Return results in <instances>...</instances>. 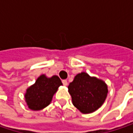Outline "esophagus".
I'll return each instance as SVG.
<instances>
[{"label": "esophagus", "mask_w": 133, "mask_h": 133, "mask_svg": "<svg viewBox=\"0 0 133 133\" xmlns=\"http://www.w3.org/2000/svg\"><path fill=\"white\" fill-rule=\"evenodd\" d=\"M62 83H63V85H64L65 86L68 85V82H67V80H62Z\"/></svg>", "instance_id": "1"}]
</instances>
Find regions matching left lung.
Listing matches in <instances>:
<instances>
[{
	"label": "left lung",
	"instance_id": "obj_1",
	"mask_svg": "<svg viewBox=\"0 0 133 133\" xmlns=\"http://www.w3.org/2000/svg\"><path fill=\"white\" fill-rule=\"evenodd\" d=\"M68 88L74 106L83 114L92 113L100 108L108 93L104 81L85 72L78 74Z\"/></svg>",
	"mask_w": 133,
	"mask_h": 133
}]
</instances>
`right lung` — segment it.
Here are the masks:
<instances>
[{"instance_id": "right-lung-1", "label": "right lung", "mask_w": 133, "mask_h": 133, "mask_svg": "<svg viewBox=\"0 0 133 133\" xmlns=\"http://www.w3.org/2000/svg\"><path fill=\"white\" fill-rule=\"evenodd\" d=\"M60 85L62 83L58 76L48 78L45 75H40L35 83L26 90L24 98L28 108L38 111L47 107Z\"/></svg>"}]
</instances>
